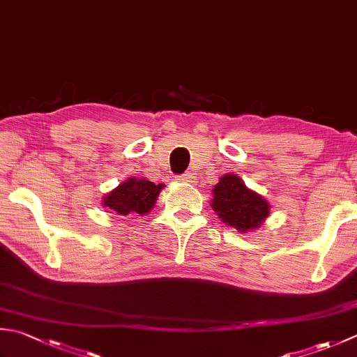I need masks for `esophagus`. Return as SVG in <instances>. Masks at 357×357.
Wrapping results in <instances>:
<instances>
[{
    "instance_id": "esophagus-1",
    "label": "esophagus",
    "mask_w": 357,
    "mask_h": 357,
    "mask_svg": "<svg viewBox=\"0 0 357 357\" xmlns=\"http://www.w3.org/2000/svg\"><path fill=\"white\" fill-rule=\"evenodd\" d=\"M192 179H193L192 173H184L181 174V176H178V181H181V183H192Z\"/></svg>"
}]
</instances>
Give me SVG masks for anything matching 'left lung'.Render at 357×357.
Here are the masks:
<instances>
[{"label": "left lung", "mask_w": 357, "mask_h": 357, "mask_svg": "<svg viewBox=\"0 0 357 357\" xmlns=\"http://www.w3.org/2000/svg\"><path fill=\"white\" fill-rule=\"evenodd\" d=\"M211 206L222 222L243 234L260 227L271 211L266 199L249 190L241 178L232 173L222 174L213 187Z\"/></svg>", "instance_id": "obj_1"}]
</instances>
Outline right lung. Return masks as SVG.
<instances>
[{"label":"right lung","mask_w":357,"mask_h":357,"mask_svg":"<svg viewBox=\"0 0 357 357\" xmlns=\"http://www.w3.org/2000/svg\"><path fill=\"white\" fill-rule=\"evenodd\" d=\"M164 184H155L146 179L128 178L103 198V207L121 216L149 213L159 197Z\"/></svg>","instance_id":"add662e5"}]
</instances>
